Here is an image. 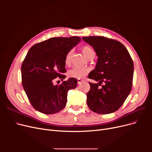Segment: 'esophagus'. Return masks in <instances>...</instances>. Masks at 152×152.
Instances as JSON below:
<instances>
[{
    "mask_svg": "<svg viewBox=\"0 0 152 152\" xmlns=\"http://www.w3.org/2000/svg\"><path fill=\"white\" fill-rule=\"evenodd\" d=\"M82 81H83V80L80 79H77V82H78V84H80Z\"/></svg>",
    "mask_w": 152,
    "mask_h": 152,
    "instance_id": "34e87169",
    "label": "esophagus"
}]
</instances>
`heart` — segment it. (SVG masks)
I'll list each match as a JSON object with an SVG mask.
<instances>
[{"label":"heart","mask_w":152,"mask_h":152,"mask_svg":"<svg viewBox=\"0 0 152 152\" xmlns=\"http://www.w3.org/2000/svg\"><path fill=\"white\" fill-rule=\"evenodd\" d=\"M82 51L84 53L87 59H91L94 57L95 53L94 50L89 45H84L82 48ZM72 55V50H69L66 53L65 58V63L66 65H69L71 63V58ZM89 72V69L86 67L80 66H74L68 72V75L69 77L75 78V79H82L87 75V73Z\"/></svg>","instance_id":"1"}]
</instances>
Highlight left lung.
Returning <instances> with one entry per match:
<instances>
[{
	"instance_id": "left-lung-1",
	"label": "left lung",
	"mask_w": 152,
	"mask_h": 152,
	"mask_svg": "<svg viewBox=\"0 0 152 152\" xmlns=\"http://www.w3.org/2000/svg\"><path fill=\"white\" fill-rule=\"evenodd\" d=\"M82 39L94 48L98 57L94 70L88 76L98 82H89L87 106L98 114L113 113L123 104L131 91L132 59L126 47L117 40L102 36L84 37Z\"/></svg>"
}]
</instances>
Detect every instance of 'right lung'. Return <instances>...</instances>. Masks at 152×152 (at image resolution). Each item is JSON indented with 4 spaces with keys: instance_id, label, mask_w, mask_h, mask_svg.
Wrapping results in <instances>:
<instances>
[{
    "instance_id": "obj_1",
    "label": "right lung",
    "mask_w": 152,
    "mask_h": 152,
    "mask_svg": "<svg viewBox=\"0 0 152 152\" xmlns=\"http://www.w3.org/2000/svg\"><path fill=\"white\" fill-rule=\"evenodd\" d=\"M79 37H54L33 45L21 65L22 85L30 103L44 114L60 112L66 106L67 93L77 87V80L70 78L54 85L56 79L63 80L66 72V53L79 44ZM58 77V78L57 77Z\"/></svg>"
}]
</instances>
